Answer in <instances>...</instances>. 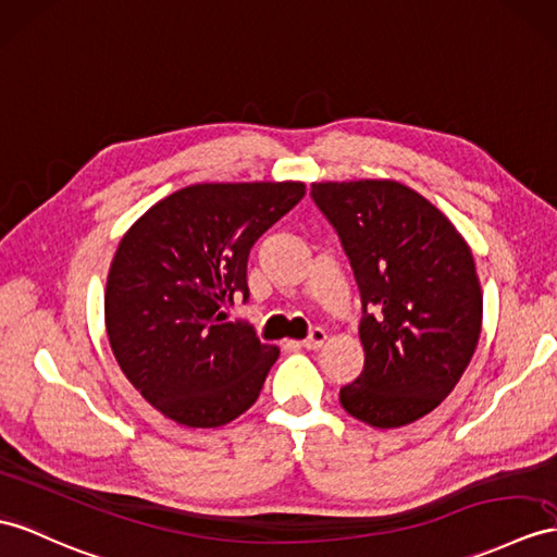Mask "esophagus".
<instances>
[{
	"label": "esophagus",
	"instance_id": "obj_1",
	"mask_svg": "<svg viewBox=\"0 0 557 557\" xmlns=\"http://www.w3.org/2000/svg\"><path fill=\"white\" fill-rule=\"evenodd\" d=\"M325 341H329V335H325V331L317 329V331H311V335L307 337V341H302V347H307V349H321L325 345Z\"/></svg>",
	"mask_w": 557,
	"mask_h": 557
}]
</instances>
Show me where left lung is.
<instances>
[{
  "label": "left lung",
  "mask_w": 557,
  "mask_h": 557,
  "mask_svg": "<svg viewBox=\"0 0 557 557\" xmlns=\"http://www.w3.org/2000/svg\"><path fill=\"white\" fill-rule=\"evenodd\" d=\"M361 290L363 371L343 409L373 428H401L446 399L478 349L482 286L449 216L395 180L314 182ZM370 311L366 312L364 309Z\"/></svg>",
  "instance_id": "1"
}]
</instances>
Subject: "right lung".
I'll return each instance as SVG.
<instances>
[{"instance_id": "add662e5", "label": "right lung", "mask_w": 557, "mask_h": 557, "mask_svg": "<svg viewBox=\"0 0 557 557\" xmlns=\"http://www.w3.org/2000/svg\"><path fill=\"white\" fill-rule=\"evenodd\" d=\"M302 182L191 184L148 208L108 269L103 314L122 373L162 416L220 428L260 397L278 359L248 325L226 321L248 300V255L302 200Z\"/></svg>"}]
</instances>
